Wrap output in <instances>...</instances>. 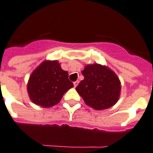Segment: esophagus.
I'll return each mask as SVG.
<instances>
[{
    "mask_svg": "<svg viewBox=\"0 0 153 153\" xmlns=\"http://www.w3.org/2000/svg\"><path fill=\"white\" fill-rule=\"evenodd\" d=\"M79 81H75V82H74V87H76L77 85H78V84H79Z\"/></svg>",
    "mask_w": 153,
    "mask_h": 153,
    "instance_id": "esophagus-1",
    "label": "esophagus"
}]
</instances>
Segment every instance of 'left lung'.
Instances as JSON below:
<instances>
[{
  "label": "left lung",
  "instance_id": "8db88e82",
  "mask_svg": "<svg viewBox=\"0 0 153 153\" xmlns=\"http://www.w3.org/2000/svg\"><path fill=\"white\" fill-rule=\"evenodd\" d=\"M84 79L76 87L85 103L96 110L113 106L119 100L121 84L117 75L105 66H85L82 71Z\"/></svg>",
  "mask_w": 153,
  "mask_h": 153
}]
</instances>
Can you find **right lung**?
<instances>
[{
    "mask_svg": "<svg viewBox=\"0 0 153 153\" xmlns=\"http://www.w3.org/2000/svg\"><path fill=\"white\" fill-rule=\"evenodd\" d=\"M73 86L68 79V71L62 70L56 60L45 61L30 77L27 91L34 104L48 108L58 104Z\"/></svg>",
    "mask_w": 153,
    "mask_h": 153,
    "instance_id": "right-lung-1",
    "label": "right lung"
}]
</instances>
